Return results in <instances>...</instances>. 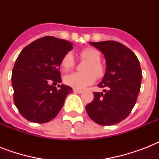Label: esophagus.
<instances>
[{"mask_svg": "<svg viewBox=\"0 0 159 159\" xmlns=\"http://www.w3.org/2000/svg\"><path fill=\"white\" fill-rule=\"evenodd\" d=\"M73 92H75V93H78V94H81V93H82L83 92V91L82 90H79V89H73Z\"/></svg>", "mask_w": 159, "mask_h": 159, "instance_id": "34e87169", "label": "esophagus"}]
</instances>
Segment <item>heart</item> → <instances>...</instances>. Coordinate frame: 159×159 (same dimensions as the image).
Masks as SVG:
<instances>
[{"instance_id":"heart-1","label":"heart","mask_w":159,"mask_h":159,"mask_svg":"<svg viewBox=\"0 0 159 159\" xmlns=\"http://www.w3.org/2000/svg\"><path fill=\"white\" fill-rule=\"evenodd\" d=\"M80 57L88 61L83 68L85 72H72L64 77L65 84L75 89H82L92 84L96 77H101L104 74V67L101 64V53L93 48H85L79 52ZM74 57L72 53H67L61 60V69L68 72L74 67Z\"/></svg>"}]
</instances>
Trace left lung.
<instances>
[{
  "label": "left lung",
  "instance_id": "obj_1",
  "mask_svg": "<svg viewBox=\"0 0 159 159\" xmlns=\"http://www.w3.org/2000/svg\"><path fill=\"white\" fill-rule=\"evenodd\" d=\"M106 58V72L94 92V99L86 106L87 115L101 125H113L127 117L135 105L140 91L142 72L132 51L116 41L90 42Z\"/></svg>",
  "mask_w": 159,
  "mask_h": 159
}]
</instances>
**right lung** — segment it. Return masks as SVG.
I'll use <instances>...</instances> for the list:
<instances>
[{
    "label": "right lung",
    "instance_id": "add662e5",
    "mask_svg": "<svg viewBox=\"0 0 159 159\" xmlns=\"http://www.w3.org/2000/svg\"><path fill=\"white\" fill-rule=\"evenodd\" d=\"M72 49L71 42L45 36L27 45L19 54L12 70L14 102L26 120L34 123L52 120L72 93V87L53 84L62 82L60 63Z\"/></svg>",
    "mask_w": 159,
    "mask_h": 159
}]
</instances>
